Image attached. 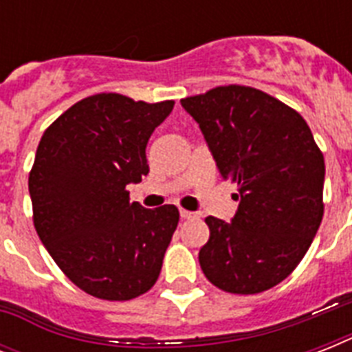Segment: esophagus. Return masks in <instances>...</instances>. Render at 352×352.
I'll use <instances>...</instances> for the list:
<instances>
[{
  "mask_svg": "<svg viewBox=\"0 0 352 352\" xmlns=\"http://www.w3.org/2000/svg\"><path fill=\"white\" fill-rule=\"evenodd\" d=\"M179 214H181L182 219H195V217H197V214H193V212H188V210H184V208H181V212H179Z\"/></svg>",
  "mask_w": 352,
  "mask_h": 352,
  "instance_id": "obj_1",
  "label": "esophagus"
}]
</instances>
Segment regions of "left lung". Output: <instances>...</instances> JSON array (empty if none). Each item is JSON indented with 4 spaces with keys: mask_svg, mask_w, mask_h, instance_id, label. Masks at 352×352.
I'll return each instance as SVG.
<instances>
[{
    "mask_svg": "<svg viewBox=\"0 0 352 352\" xmlns=\"http://www.w3.org/2000/svg\"><path fill=\"white\" fill-rule=\"evenodd\" d=\"M223 179L237 184L232 223L206 217L204 276L232 294L281 283L309 250L323 217V153L300 113L246 85L182 98Z\"/></svg>",
    "mask_w": 352,
    "mask_h": 352,
    "instance_id": "8db88e82",
    "label": "left lung"
}]
</instances>
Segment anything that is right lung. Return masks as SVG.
<instances>
[{"mask_svg": "<svg viewBox=\"0 0 352 352\" xmlns=\"http://www.w3.org/2000/svg\"><path fill=\"white\" fill-rule=\"evenodd\" d=\"M173 104L87 96L38 144L29 173L34 228L60 270L95 298L133 300L159 279L179 210L129 203L126 186L148 175L146 146Z\"/></svg>", "mask_w": 352, "mask_h": 352, "instance_id": "obj_1", "label": "right lung"}]
</instances>
